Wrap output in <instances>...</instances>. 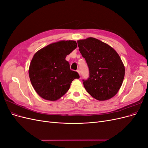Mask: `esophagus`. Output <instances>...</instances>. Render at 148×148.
Returning <instances> with one entry per match:
<instances>
[{"label": "esophagus", "mask_w": 148, "mask_h": 148, "mask_svg": "<svg viewBox=\"0 0 148 148\" xmlns=\"http://www.w3.org/2000/svg\"><path fill=\"white\" fill-rule=\"evenodd\" d=\"M77 72L78 73V74H79V75H80V71H79V70H77Z\"/></svg>", "instance_id": "esophagus-1"}]
</instances>
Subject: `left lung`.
<instances>
[{"label": "left lung", "instance_id": "1", "mask_svg": "<svg viewBox=\"0 0 148 148\" xmlns=\"http://www.w3.org/2000/svg\"><path fill=\"white\" fill-rule=\"evenodd\" d=\"M79 51L88 64L89 77L83 79L86 91L98 101L113 97L122 86L125 66L119 55L108 44L88 38L77 41Z\"/></svg>", "mask_w": 148, "mask_h": 148}]
</instances>
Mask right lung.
<instances>
[{
    "instance_id": "obj_1",
    "label": "right lung",
    "mask_w": 148,
    "mask_h": 148,
    "mask_svg": "<svg viewBox=\"0 0 148 148\" xmlns=\"http://www.w3.org/2000/svg\"><path fill=\"white\" fill-rule=\"evenodd\" d=\"M77 47L75 41H60L35 53L29 67L30 81L38 95L54 101L68 91L71 83L79 76L71 70L66 56Z\"/></svg>"
}]
</instances>
